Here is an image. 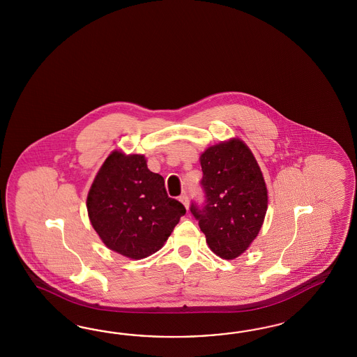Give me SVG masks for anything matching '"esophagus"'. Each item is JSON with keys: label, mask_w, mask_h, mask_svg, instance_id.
<instances>
[{"label": "esophagus", "mask_w": 357, "mask_h": 357, "mask_svg": "<svg viewBox=\"0 0 357 357\" xmlns=\"http://www.w3.org/2000/svg\"><path fill=\"white\" fill-rule=\"evenodd\" d=\"M179 200L183 203V206L188 209V206H190V199H188V195L182 194L179 196Z\"/></svg>", "instance_id": "1"}]
</instances>
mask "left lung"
<instances>
[{
	"label": "left lung",
	"mask_w": 357,
	"mask_h": 357,
	"mask_svg": "<svg viewBox=\"0 0 357 357\" xmlns=\"http://www.w3.org/2000/svg\"><path fill=\"white\" fill-rule=\"evenodd\" d=\"M204 202L191 203L211 250L222 259L239 257L259 233L267 212V188L245 142L230 140L200 157Z\"/></svg>",
	"instance_id": "obj_1"
}]
</instances>
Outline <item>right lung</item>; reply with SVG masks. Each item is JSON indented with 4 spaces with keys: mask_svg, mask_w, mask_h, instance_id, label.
<instances>
[{
    "mask_svg": "<svg viewBox=\"0 0 357 357\" xmlns=\"http://www.w3.org/2000/svg\"><path fill=\"white\" fill-rule=\"evenodd\" d=\"M87 212L108 249L142 259L162 248L185 208L167 195L144 155L114 151L91 184Z\"/></svg>",
    "mask_w": 357,
    "mask_h": 357,
    "instance_id": "right-lung-1",
    "label": "right lung"
}]
</instances>
